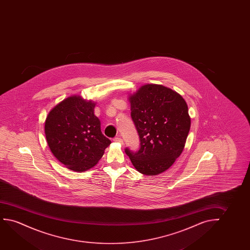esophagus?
I'll return each instance as SVG.
<instances>
[{"label": "esophagus", "mask_w": 250, "mask_h": 250, "mask_svg": "<svg viewBox=\"0 0 250 250\" xmlns=\"http://www.w3.org/2000/svg\"><path fill=\"white\" fill-rule=\"evenodd\" d=\"M113 141H114V142H116V143H119V144H123L124 143L123 139H122L120 137H114V138H113Z\"/></svg>", "instance_id": "1"}]
</instances>
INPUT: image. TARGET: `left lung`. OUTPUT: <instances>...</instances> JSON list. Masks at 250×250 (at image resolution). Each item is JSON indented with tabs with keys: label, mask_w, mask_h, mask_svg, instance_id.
Listing matches in <instances>:
<instances>
[{
	"label": "left lung",
	"mask_w": 250,
	"mask_h": 250,
	"mask_svg": "<svg viewBox=\"0 0 250 250\" xmlns=\"http://www.w3.org/2000/svg\"><path fill=\"white\" fill-rule=\"evenodd\" d=\"M129 100L140 147L137 151L125 147V154L141 173L160 174L185 147L190 129L188 106L179 94L159 84L142 86Z\"/></svg>",
	"instance_id": "left-lung-1"
}]
</instances>
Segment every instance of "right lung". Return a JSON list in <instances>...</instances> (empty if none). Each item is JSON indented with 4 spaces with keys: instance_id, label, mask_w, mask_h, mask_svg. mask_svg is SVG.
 Instances as JSON below:
<instances>
[{
    "instance_id": "1",
    "label": "right lung",
    "mask_w": 250,
    "mask_h": 250,
    "mask_svg": "<svg viewBox=\"0 0 250 250\" xmlns=\"http://www.w3.org/2000/svg\"><path fill=\"white\" fill-rule=\"evenodd\" d=\"M95 106L80 96H71L56 105L45 121L48 147L72 171H84L96 166L111 144L101 130Z\"/></svg>"
}]
</instances>
